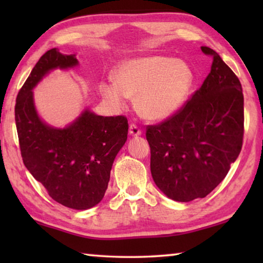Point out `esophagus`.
<instances>
[{
    "mask_svg": "<svg viewBox=\"0 0 263 263\" xmlns=\"http://www.w3.org/2000/svg\"><path fill=\"white\" fill-rule=\"evenodd\" d=\"M128 132H130V135L132 137H138L141 135V130L136 125V124H131L130 128H128Z\"/></svg>",
    "mask_w": 263,
    "mask_h": 263,
    "instance_id": "1",
    "label": "esophagus"
}]
</instances>
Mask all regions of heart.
<instances>
[{"label":"heart","mask_w":263,"mask_h":263,"mask_svg":"<svg viewBox=\"0 0 263 263\" xmlns=\"http://www.w3.org/2000/svg\"><path fill=\"white\" fill-rule=\"evenodd\" d=\"M116 79L102 83L105 100L119 109L126 106L130 97H136L138 111L149 121H164L179 112L195 82L188 62L163 55L123 62Z\"/></svg>","instance_id":"b5f03b06"}]
</instances>
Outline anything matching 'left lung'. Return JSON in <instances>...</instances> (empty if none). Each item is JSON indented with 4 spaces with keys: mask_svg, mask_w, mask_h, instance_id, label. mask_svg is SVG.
Segmentation results:
<instances>
[{
    "mask_svg": "<svg viewBox=\"0 0 263 263\" xmlns=\"http://www.w3.org/2000/svg\"><path fill=\"white\" fill-rule=\"evenodd\" d=\"M201 48L213 59L202 87L176 115L146 131L153 180L176 202L210 194L242 147L241 83L217 52Z\"/></svg>",
    "mask_w": 263,
    "mask_h": 263,
    "instance_id": "1",
    "label": "left lung"
}]
</instances>
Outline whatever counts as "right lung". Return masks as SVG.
<instances>
[{
	"label": "right lung",
	"mask_w": 263,
	"mask_h": 263,
	"mask_svg": "<svg viewBox=\"0 0 263 263\" xmlns=\"http://www.w3.org/2000/svg\"><path fill=\"white\" fill-rule=\"evenodd\" d=\"M78 65L75 54H62L58 48L47 51L18 91L15 121L28 171L55 202L87 210L103 198L114 160L127 139L128 124L124 116L103 117L89 109L64 128L42 121L32 89L51 70Z\"/></svg>",
	"instance_id": "right-lung-1"
}]
</instances>
